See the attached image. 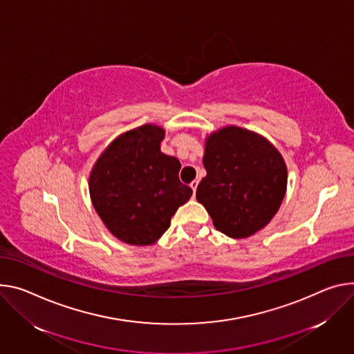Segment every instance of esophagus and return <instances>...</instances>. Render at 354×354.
I'll list each match as a JSON object with an SVG mask.
<instances>
[{"label": "esophagus", "instance_id": "34e87169", "mask_svg": "<svg viewBox=\"0 0 354 354\" xmlns=\"http://www.w3.org/2000/svg\"><path fill=\"white\" fill-rule=\"evenodd\" d=\"M198 183H199L198 180H194V182L190 183V187H192V190H194V196L196 195V187H198Z\"/></svg>", "mask_w": 354, "mask_h": 354}]
</instances>
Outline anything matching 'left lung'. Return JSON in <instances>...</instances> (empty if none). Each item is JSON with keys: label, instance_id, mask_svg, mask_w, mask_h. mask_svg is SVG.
<instances>
[{"label": "left lung", "instance_id": "1", "mask_svg": "<svg viewBox=\"0 0 354 354\" xmlns=\"http://www.w3.org/2000/svg\"><path fill=\"white\" fill-rule=\"evenodd\" d=\"M203 165L196 199L218 232L245 239L267 226L288 180L285 160L267 138L236 125L220 128L206 138Z\"/></svg>", "mask_w": 354, "mask_h": 354}]
</instances>
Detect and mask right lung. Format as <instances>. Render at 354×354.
<instances>
[{
	"label": "right lung",
	"instance_id": "1",
	"mask_svg": "<svg viewBox=\"0 0 354 354\" xmlns=\"http://www.w3.org/2000/svg\"><path fill=\"white\" fill-rule=\"evenodd\" d=\"M164 137V128L153 124L127 131L104 149L90 172L95 212L127 244H153L192 196V189L179 180V160L160 152Z\"/></svg>",
	"mask_w": 354,
	"mask_h": 354
}]
</instances>
